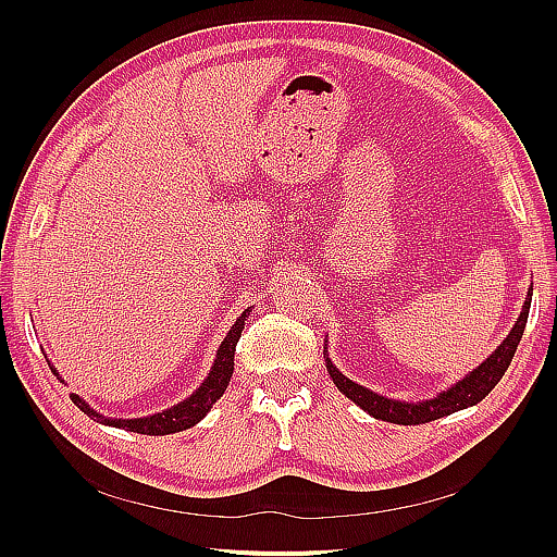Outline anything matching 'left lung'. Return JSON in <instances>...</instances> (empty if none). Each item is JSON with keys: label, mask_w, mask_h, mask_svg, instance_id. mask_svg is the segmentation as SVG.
<instances>
[{"label": "left lung", "mask_w": 557, "mask_h": 557, "mask_svg": "<svg viewBox=\"0 0 557 557\" xmlns=\"http://www.w3.org/2000/svg\"><path fill=\"white\" fill-rule=\"evenodd\" d=\"M530 305H532V288L528 290L525 305H522V311L516 318V323H513L511 332L507 334V339H504L476 369H471L469 374H465V379L453 383L448 391L436 393V397H432V399L401 401V399L383 397L374 391H367L364 385H358L356 381H350L332 364L327 350L323 352L325 367H327L334 385L339 387V393H344L350 401H356L362 411L374 416L376 420H385V423H395V425L430 423V420L450 416V413L462 411L467 407H474V404H479L499 383V379L504 376V372H507L511 360H513V352L522 339V332H525ZM325 348H327V344H325Z\"/></svg>", "instance_id": "left-lung-1"}]
</instances>
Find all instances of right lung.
Returning a JSON list of instances; mask_svg holds the SVG:
<instances>
[{
    "label": "right lung",
    "instance_id": "add662e5",
    "mask_svg": "<svg viewBox=\"0 0 557 557\" xmlns=\"http://www.w3.org/2000/svg\"><path fill=\"white\" fill-rule=\"evenodd\" d=\"M252 307H248L239 318L237 323H234L230 327V332L225 334V339L221 342V346H218V352H215V360L211 364V372L209 376L205 379V383H201L197 391L185 397L183 401L174 404L172 409H164L160 413H153V416H144V418H109V416H102L97 413L90 404L86 399H81L78 395L72 393V401L76 404V407L88 413L92 420H97V423L102 425H109V428H117V430H129V432H137V434H153V436H162V434H174V432H183L188 430L193 425H197L201 418H205L213 404L223 397V393L227 391L230 385V379H232V372H234V350H237V342L242 336V330L246 325V320L250 315ZM50 364V362H48ZM50 372H53L60 381V372L58 369L50 364ZM64 383V381H62Z\"/></svg>",
    "mask_w": 557,
    "mask_h": 557
}]
</instances>
